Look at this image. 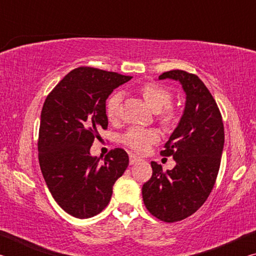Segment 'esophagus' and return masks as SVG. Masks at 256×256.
Listing matches in <instances>:
<instances>
[{"instance_id": "esophagus-1", "label": "esophagus", "mask_w": 256, "mask_h": 256, "mask_svg": "<svg viewBox=\"0 0 256 256\" xmlns=\"http://www.w3.org/2000/svg\"><path fill=\"white\" fill-rule=\"evenodd\" d=\"M141 158L140 157H138V156H136V154H130V164H136L138 162H141Z\"/></svg>"}]
</instances>
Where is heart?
Masks as SVG:
<instances>
[{"mask_svg": "<svg viewBox=\"0 0 256 256\" xmlns=\"http://www.w3.org/2000/svg\"><path fill=\"white\" fill-rule=\"evenodd\" d=\"M138 94L151 110L157 112L158 118L162 124L170 126L176 122V110L174 107L170 105L172 102L170 90L154 82H148L138 88ZM120 99L122 96L120 92H112L106 100V118L110 122H114L118 118ZM159 140L160 133L156 128H132L122 136L123 144L138 154L146 152L150 146L157 144Z\"/></svg>", "mask_w": 256, "mask_h": 256, "instance_id": "1", "label": "heart"}]
</instances>
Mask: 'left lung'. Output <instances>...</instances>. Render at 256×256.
Listing matches in <instances>:
<instances>
[{"label": "left lung", "instance_id": "obj_1", "mask_svg": "<svg viewBox=\"0 0 256 256\" xmlns=\"http://www.w3.org/2000/svg\"><path fill=\"white\" fill-rule=\"evenodd\" d=\"M178 81L185 92L180 123L162 154L172 156L176 166L164 172L151 162L152 176L142 186L144 206L164 222H176L193 214L209 196L218 175L224 150L222 118L216 102L198 76L182 70L159 76Z\"/></svg>", "mask_w": 256, "mask_h": 256}]
</instances>
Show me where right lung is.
<instances>
[{
    "instance_id": "right-lung-1",
    "label": "right lung",
    "mask_w": 256,
    "mask_h": 256,
    "mask_svg": "<svg viewBox=\"0 0 256 256\" xmlns=\"http://www.w3.org/2000/svg\"><path fill=\"white\" fill-rule=\"evenodd\" d=\"M132 79L115 72L78 68L58 82L40 115L38 158L50 192L76 218L98 214L107 206L115 182L128 166L123 149L92 157L90 148L106 130L105 104L112 90Z\"/></svg>"
}]
</instances>
